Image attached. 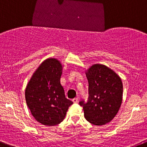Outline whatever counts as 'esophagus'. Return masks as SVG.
Wrapping results in <instances>:
<instances>
[{"instance_id":"obj_1","label":"esophagus","mask_w":147,"mask_h":147,"mask_svg":"<svg viewBox=\"0 0 147 147\" xmlns=\"http://www.w3.org/2000/svg\"><path fill=\"white\" fill-rule=\"evenodd\" d=\"M72 101H73V102H75V103H76V102H78V98H75L72 99Z\"/></svg>"}]
</instances>
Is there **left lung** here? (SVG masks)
<instances>
[{"instance_id": "obj_1", "label": "left lung", "mask_w": 147, "mask_h": 147, "mask_svg": "<svg viewBox=\"0 0 147 147\" xmlns=\"http://www.w3.org/2000/svg\"><path fill=\"white\" fill-rule=\"evenodd\" d=\"M85 75L88 80V102H80L85 118L96 126L109 123L116 116L123 98V83L120 77L104 65L95 64Z\"/></svg>"}]
</instances>
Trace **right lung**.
Returning a JSON list of instances; mask_svg holds the SVG:
<instances>
[{"label": "right lung", "mask_w": 147, "mask_h": 147, "mask_svg": "<svg viewBox=\"0 0 147 147\" xmlns=\"http://www.w3.org/2000/svg\"><path fill=\"white\" fill-rule=\"evenodd\" d=\"M63 65L55 58L41 63L25 90L27 106L33 117L45 126H55L65 119L73 102L65 98L60 83Z\"/></svg>", "instance_id": "obj_1"}]
</instances>
